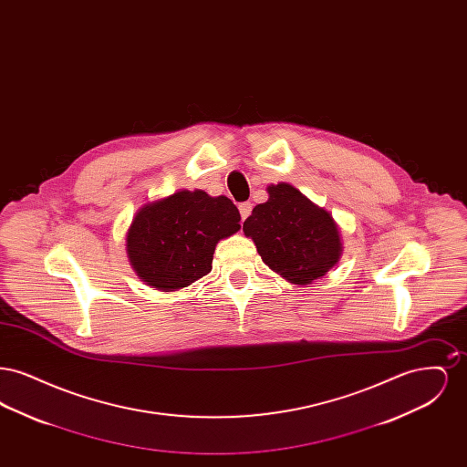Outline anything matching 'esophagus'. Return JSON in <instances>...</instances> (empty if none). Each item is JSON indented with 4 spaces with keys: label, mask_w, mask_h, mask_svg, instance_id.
<instances>
[{
    "label": "esophagus",
    "mask_w": 467,
    "mask_h": 467,
    "mask_svg": "<svg viewBox=\"0 0 467 467\" xmlns=\"http://www.w3.org/2000/svg\"><path fill=\"white\" fill-rule=\"evenodd\" d=\"M238 208H240V213H242V219H244V221L252 213V202H248V201L242 202Z\"/></svg>",
    "instance_id": "1"
}]
</instances>
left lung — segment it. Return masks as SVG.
Returning <instances> with one entry per match:
<instances>
[{"instance_id": "1", "label": "left lung", "mask_w": 467, "mask_h": 467, "mask_svg": "<svg viewBox=\"0 0 467 467\" xmlns=\"http://www.w3.org/2000/svg\"><path fill=\"white\" fill-rule=\"evenodd\" d=\"M267 194L244 221V236L273 271L290 284L310 285L337 265L343 252L339 229L329 212L290 183L269 185Z\"/></svg>"}]
</instances>
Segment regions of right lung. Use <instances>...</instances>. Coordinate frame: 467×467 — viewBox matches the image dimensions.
<instances>
[{
	"instance_id": "right-lung-1",
	"label": "right lung",
	"mask_w": 467,
	"mask_h": 467,
	"mask_svg": "<svg viewBox=\"0 0 467 467\" xmlns=\"http://www.w3.org/2000/svg\"><path fill=\"white\" fill-rule=\"evenodd\" d=\"M240 219L225 196L178 191L136 212L126 236L130 263L154 289L189 287L212 271L215 246L240 231Z\"/></svg>"
}]
</instances>
